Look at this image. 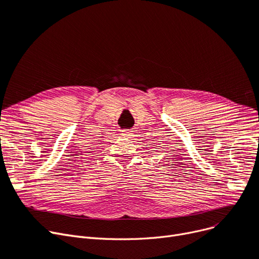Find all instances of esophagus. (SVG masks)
Here are the masks:
<instances>
[{"mask_svg":"<svg viewBox=\"0 0 259 259\" xmlns=\"http://www.w3.org/2000/svg\"><path fill=\"white\" fill-rule=\"evenodd\" d=\"M121 136L124 137V138H131L133 136V133L130 130H124V131H122V135Z\"/></svg>","mask_w":259,"mask_h":259,"instance_id":"esophagus-1","label":"esophagus"}]
</instances>
